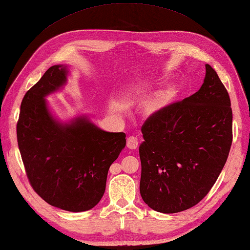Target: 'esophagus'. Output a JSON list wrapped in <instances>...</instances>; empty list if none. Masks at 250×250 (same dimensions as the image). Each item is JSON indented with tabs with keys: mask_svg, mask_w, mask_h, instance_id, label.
Returning <instances> with one entry per match:
<instances>
[{
	"mask_svg": "<svg viewBox=\"0 0 250 250\" xmlns=\"http://www.w3.org/2000/svg\"><path fill=\"white\" fill-rule=\"evenodd\" d=\"M137 145H138V141H137L136 137L131 136V137L127 138V141H126V147L129 148V149H131V150L136 149V148H137Z\"/></svg>",
	"mask_w": 250,
	"mask_h": 250,
	"instance_id": "34e87169",
	"label": "esophagus"
}]
</instances>
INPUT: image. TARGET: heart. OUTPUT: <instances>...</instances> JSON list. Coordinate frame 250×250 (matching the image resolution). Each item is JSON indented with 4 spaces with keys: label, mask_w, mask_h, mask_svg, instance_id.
<instances>
[{
    "label": "heart",
    "mask_w": 250,
    "mask_h": 250,
    "mask_svg": "<svg viewBox=\"0 0 250 250\" xmlns=\"http://www.w3.org/2000/svg\"><path fill=\"white\" fill-rule=\"evenodd\" d=\"M178 96V88L176 86H168L166 89L161 91L160 94L156 96L152 102L150 103L148 107V114L154 115L159 112L163 111L165 107H167L169 104L173 102V100Z\"/></svg>",
    "instance_id": "b5f03b06"
}]
</instances>
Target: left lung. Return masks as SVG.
Listing matches in <instances>:
<instances>
[{
	"instance_id": "1",
	"label": "left lung",
	"mask_w": 250,
	"mask_h": 250,
	"mask_svg": "<svg viewBox=\"0 0 250 250\" xmlns=\"http://www.w3.org/2000/svg\"><path fill=\"white\" fill-rule=\"evenodd\" d=\"M142 133L139 190L145 204L170 214L204 199L232 144L231 102L216 71L207 63L200 89L150 116Z\"/></svg>"
}]
</instances>
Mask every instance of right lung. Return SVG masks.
<instances>
[{"label":"right lung","mask_w":250,"mask_h":250,"mask_svg":"<svg viewBox=\"0 0 250 250\" xmlns=\"http://www.w3.org/2000/svg\"><path fill=\"white\" fill-rule=\"evenodd\" d=\"M68 74L67 66H52L26 92L17 138L34 190L51 206L84 212L101 200L109 166L126 141L124 132L104 131L86 115L62 121L52 114L45 97L62 89Z\"/></svg>","instance_id":"1"}]
</instances>
